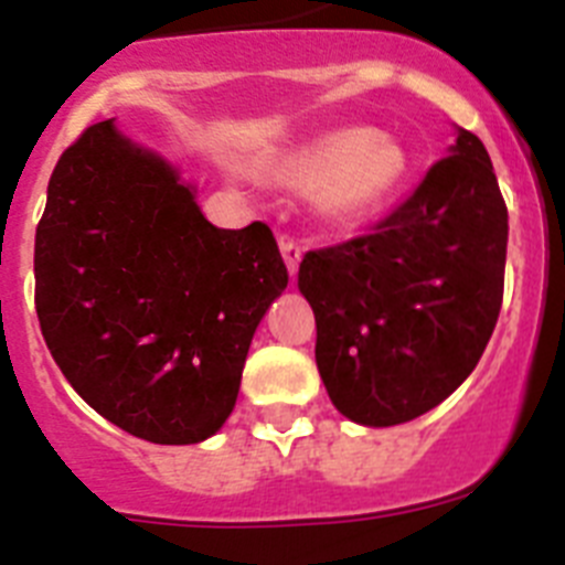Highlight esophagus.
<instances>
[{
  "mask_svg": "<svg viewBox=\"0 0 565 565\" xmlns=\"http://www.w3.org/2000/svg\"><path fill=\"white\" fill-rule=\"evenodd\" d=\"M279 252H282V259H286V268H288V274H291V279H294V277H297V271H299V259H302V248H299L291 237H286V234H282V237H279Z\"/></svg>",
  "mask_w": 565,
  "mask_h": 565,
  "instance_id": "obj_1",
  "label": "esophagus"
}]
</instances>
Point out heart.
Here are the masks:
<instances>
[{"label": "heart", "mask_w": 565, "mask_h": 565, "mask_svg": "<svg viewBox=\"0 0 565 565\" xmlns=\"http://www.w3.org/2000/svg\"><path fill=\"white\" fill-rule=\"evenodd\" d=\"M266 174L291 192H313V209L322 223L353 228L402 198L413 178V154L393 132L342 127L291 147Z\"/></svg>", "instance_id": "1"}]
</instances>
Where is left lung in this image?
Returning a JSON list of instances; mask_svg holds the SVG:
<instances>
[{
  "label": "left lung",
  "mask_w": 565,
  "mask_h": 565,
  "mask_svg": "<svg viewBox=\"0 0 565 565\" xmlns=\"http://www.w3.org/2000/svg\"><path fill=\"white\" fill-rule=\"evenodd\" d=\"M507 221L487 149L456 127L450 154L373 234L302 257L319 376L344 418L413 422L476 371L501 313Z\"/></svg>",
  "instance_id": "8db88e82"
}]
</instances>
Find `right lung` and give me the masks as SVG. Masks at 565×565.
Listing matches in <instances>:
<instances>
[{
  "mask_svg": "<svg viewBox=\"0 0 565 565\" xmlns=\"http://www.w3.org/2000/svg\"><path fill=\"white\" fill-rule=\"evenodd\" d=\"M36 313L73 391L152 444L221 430L288 268L266 223L217 228L115 118L64 149L36 228Z\"/></svg>",
  "mask_w": 565,
  "mask_h": 565,
  "instance_id": "1",
  "label": "right lung"
}]
</instances>
